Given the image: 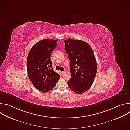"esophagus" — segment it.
<instances>
[{"label":"esophagus","instance_id":"1","mask_svg":"<svg viewBox=\"0 0 130 130\" xmlns=\"http://www.w3.org/2000/svg\"><path fill=\"white\" fill-rule=\"evenodd\" d=\"M64 72H65L64 71H61V74H63V73H64Z\"/></svg>","mask_w":130,"mask_h":130}]
</instances>
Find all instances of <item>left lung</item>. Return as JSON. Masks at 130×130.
<instances>
[{
    "instance_id": "left-lung-1",
    "label": "left lung",
    "mask_w": 130,
    "mask_h": 130,
    "mask_svg": "<svg viewBox=\"0 0 130 130\" xmlns=\"http://www.w3.org/2000/svg\"><path fill=\"white\" fill-rule=\"evenodd\" d=\"M65 50L70 60L71 77L68 86L78 94L88 90L94 82L97 71L96 60L91 47L84 41L67 39Z\"/></svg>"
}]
</instances>
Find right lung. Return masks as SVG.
Masks as SVG:
<instances>
[{"label":"right lung","mask_w":130,"mask_h":130,"mask_svg":"<svg viewBox=\"0 0 130 130\" xmlns=\"http://www.w3.org/2000/svg\"><path fill=\"white\" fill-rule=\"evenodd\" d=\"M57 46V40L45 39L31 48L27 60L28 77L38 90L46 92L53 89L60 78L53 71L50 59L52 51Z\"/></svg>","instance_id":"1"}]
</instances>
